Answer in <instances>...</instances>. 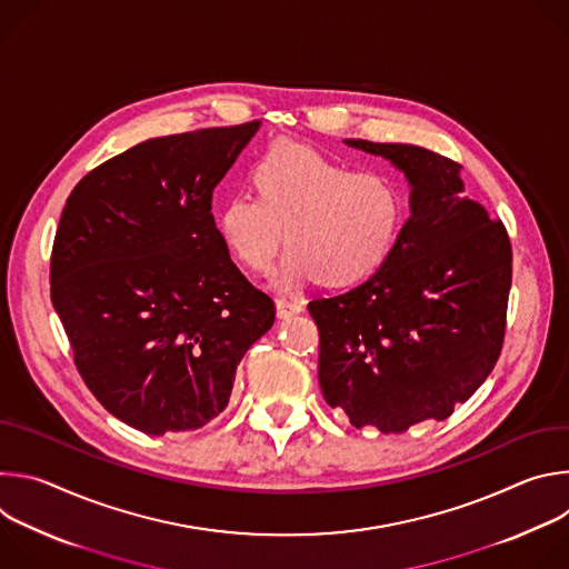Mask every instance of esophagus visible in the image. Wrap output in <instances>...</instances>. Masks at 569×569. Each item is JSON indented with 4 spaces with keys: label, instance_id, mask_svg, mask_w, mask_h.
<instances>
[{
    "label": "esophagus",
    "instance_id": "34e87169",
    "mask_svg": "<svg viewBox=\"0 0 569 569\" xmlns=\"http://www.w3.org/2000/svg\"><path fill=\"white\" fill-rule=\"evenodd\" d=\"M303 310L301 303L297 301H290V299H277V315L279 319H290L295 315H299Z\"/></svg>",
    "mask_w": 569,
    "mask_h": 569
}]
</instances>
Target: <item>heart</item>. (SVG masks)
Instances as JSON below:
<instances>
[{"label":"heart","mask_w":569,"mask_h":569,"mask_svg":"<svg viewBox=\"0 0 569 569\" xmlns=\"http://www.w3.org/2000/svg\"><path fill=\"white\" fill-rule=\"evenodd\" d=\"M252 196L236 193L216 209L222 248L254 274L290 250L277 288L319 281L351 288L391 257L405 220L398 187L371 171H349L315 148L281 141L250 167Z\"/></svg>","instance_id":"b5f03b06"}]
</instances>
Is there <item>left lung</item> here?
Instances as JSON below:
<instances>
[{
    "label": "left lung",
    "mask_w": 569,
    "mask_h": 569,
    "mask_svg": "<svg viewBox=\"0 0 569 569\" xmlns=\"http://www.w3.org/2000/svg\"><path fill=\"white\" fill-rule=\"evenodd\" d=\"M410 184V218L387 263L353 290L315 299L319 387L356 428L443 421L493 371L507 327L511 242L463 196L461 167L428 148L345 139Z\"/></svg>",
    "instance_id": "8db88e82"
}]
</instances>
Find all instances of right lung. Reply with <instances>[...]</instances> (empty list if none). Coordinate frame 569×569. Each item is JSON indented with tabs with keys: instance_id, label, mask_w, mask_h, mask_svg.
Here are the masks:
<instances>
[{
	"instance_id": "right-lung-1",
	"label": "right lung",
	"mask_w": 569,
	"mask_h": 569,
	"mask_svg": "<svg viewBox=\"0 0 569 569\" xmlns=\"http://www.w3.org/2000/svg\"><path fill=\"white\" fill-rule=\"evenodd\" d=\"M261 121L141 141L76 184L51 301L103 408L159 437L207 426L274 301L231 263L211 198Z\"/></svg>"
}]
</instances>
